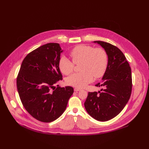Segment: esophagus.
Here are the masks:
<instances>
[{"instance_id": "esophagus-1", "label": "esophagus", "mask_w": 149, "mask_h": 149, "mask_svg": "<svg viewBox=\"0 0 149 149\" xmlns=\"http://www.w3.org/2000/svg\"><path fill=\"white\" fill-rule=\"evenodd\" d=\"M81 89H79V88H74V91L75 92H77V91H80Z\"/></svg>"}]
</instances>
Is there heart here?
<instances>
[{"mask_svg": "<svg viewBox=\"0 0 149 149\" xmlns=\"http://www.w3.org/2000/svg\"><path fill=\"white\" fill-rule=\"evenodd\" d=\"M72 61L62 57L58 63L60 71L65 75L71 73L75 65H80V72L75 73L66 79V83L75 88H82L104 74L108 65L106 51L101 48H94L89 45H78L69 52Z\"/></svg>", "mask_w": 149, "mask_h": 149, "instance_id": "1", "label": "heart"}]
</instances>
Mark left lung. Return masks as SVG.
Listing matches in <instances>:
<instances>
[{"mask_svg": "<svg viewBox=\"0 0 149 149\" xmlns=\"http://www.w3.org/2000/svg\"><path fill=\"white\" fill-rule=\"evenodd\" d=\"M106 51L108 65L98 93L89 92L84 102L88 113L100 121L110 120L118 115L130 97L132 80L131 68L126 57L116 46L102 41H95Z\"/></svg>", "mask_w": 149, "mask_h": 149, "instance_id": "left-lung-1", "label": "left lung"}]
</instances>
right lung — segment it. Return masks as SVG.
<instances>
[{
    "mask_svg": "<svg viewBox=\"0 0 149 149\" xmlns=\"http://www.w3.org/2000/svg\"><path fill=\"white\" fill-rule=\"evenodd\" d=\"M62 52L57 43L38 47L23 59L17 77V88L23 107L42 122L50 123L59 118L74 92L70 86H54L62 80L58 67Z\"/></svg>",
    "mask_w": 149,
    "mask_h": 149,
    "instance_id": "right-lung-1",
    "label": "right lung"
}]
</instances>
